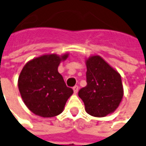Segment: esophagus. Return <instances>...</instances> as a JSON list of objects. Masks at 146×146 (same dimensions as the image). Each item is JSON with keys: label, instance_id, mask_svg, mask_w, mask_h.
<instances>
[{"label": "esophagus", "instance_id": "1", "mask_svg": "<svg viewBox=\"0 0 146 146\" xmlns=\"http://www.w3.org/2000/svg\"><path fill=\"white\" fill-rule=\"evenodd\" d=\"M78 89H79V87H78V86H73V91H74V93H75V94H77V92H78Z\"/></svg>", "mask_w": 146, "mask_h": 146}]
</instances>
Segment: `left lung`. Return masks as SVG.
Returning a JSON list of instances; mask_svg holds the SVG:
<instances>
[{
	"label": "left lung",
	"instance_id": "1",
	"mask_svg": "<svg viewBox=\"0 0 146 146\" xmlns=\"http://www.w3.org/2000/svg\"><path fill=\"white\" fill-rule=\"evenodd\" d=\"M86 87L78 96L84 102L86 110L94 117H105L118 107L123 97L121 77L101 56L86 60Z\"/></svg>",
	"mask_w": 146,
	"mask_h": 146
}]
</instances>
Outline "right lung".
Listing matches in <instances>:
<instances>
[{"label":"right lung","mask_w":146,"mask_h":146,"mask_svg":"<svg viewBox=\"0 0 146 146\" xmlns=\"http://www.w3.org/2000/svg\"><path fill=\"white\" fill-rule=\"evenodd\" d=\"M56 54L44 55L29 61L18 78V88L26 106L33 113L43 117L60 114L73 90L67 87L57 71L60 60Z\"/></svg>","instance_id":"1"}]
</instances>
